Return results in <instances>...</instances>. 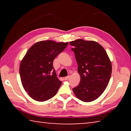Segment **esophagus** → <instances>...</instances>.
<instances>
[{
  "instance_id": "34e87169",
  "label": "esophagus",
  "mask_w": 131,
  "mask_h": 131,
  "mask_svg": "<svg viewBox=\"0 0 131 131\" xmlns=\"http://www.w3.org/2000/svg\"><path fill=\"white\" fill-rule=\"evenodd\" d=\"M69 78H70V76H66V77H65V79H65V80H68V79H69Z\"/></svg>"
}]
</instances>
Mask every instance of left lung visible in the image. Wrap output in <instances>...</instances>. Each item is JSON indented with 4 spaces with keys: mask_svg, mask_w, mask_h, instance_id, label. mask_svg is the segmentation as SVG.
I'll return each instance as SVG.
<instances>
[{
    "mask_svg": "<svg viewBox=\"0 0 131 131\" xmlns=\"http://www.w3.org/2000/svg\"><path fill=\"white\" fill-rule=\"evenodd\" d=\"M74 52L80 82L73 91L85 102L95 100L107 87L112 74V63L105 50L94 41L77 39L69 42Z\"/></svg>",
    "mask_w": 131,
    "mask_h": 131,
    "instance_id": "left-lung-1",
    "label": "left lung"
}]
</instances>
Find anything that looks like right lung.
<instances>
[{
  "instance_id": "1",
  "label": "right lung",
  "mask_w": 131,
  "mask_h": 131,
  "mask_svg": "<svg viewBox=\"0 0 131 131\" xmlns=\"http://www.w3.org/2000/svg\"><path fill=\"white\" fill-rule=\"evenodd\" d=\"M68 45V43L41 41L26 53L19 66V74L24 90L34 100L44 102L57 94L62 81L57 77L53 61Z\"/></svg>"
}]
</instances>
